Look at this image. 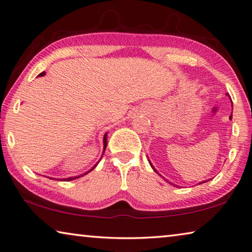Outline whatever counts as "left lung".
<instances>
[{"label": "left lung", "mask_w": 252, "mask_h": 252, "mask_svg": "<svg viewBox=\"0 0 252 252\" xmlns=\"http://www.w3.org/2000/svg\"><path fill=\"white\" fill-rule=\"evenodd\" d=\"M231 117H232V115H231ZM231 117H230V118H231ZM151 166H152V168H153V165H152V164H151ZM153 170H154V171H156V172H158V171H157V170H156V169H154V168H153ZM203 183H206V181H202V183H200V184H203ZM170 184H171V183H170Z\"/></svg>", "instance_id": "obj_1"}]
</instances>
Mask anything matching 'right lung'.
Returning a JSON list of instances; mask_svg holds the SVG:
<instances>
[{"label": "right lung", "mask_w": 252, "mask_h": 252, "mask_svg": "<svg viewBox=\"0 0 252 252\" xmlns=\"http://www.w3.org/2000/svg\"><path fill=\"white\" fill-rule=\"evenodd\" d=\"M44 74H46V73L45 72H42L41 73V74H39V75H44ZM103 152H104V150H106V148H107V134L106 135H104V137H103ZM96 165V164H95ZM94 165V166H95ZM94 168H92V169H94ZM91 169V170H92ZM91 170H90V171H91ZM90 171H88V172H90ZM87 172V173H88ZM87 173H84V175H87ZM84 175H82V176H84ZM81 176H77V177H69V178H67V179H65V181H71V180H74V179H77V178H80Z\"/></svg>", "instance_id": "1"}]
</instances>
